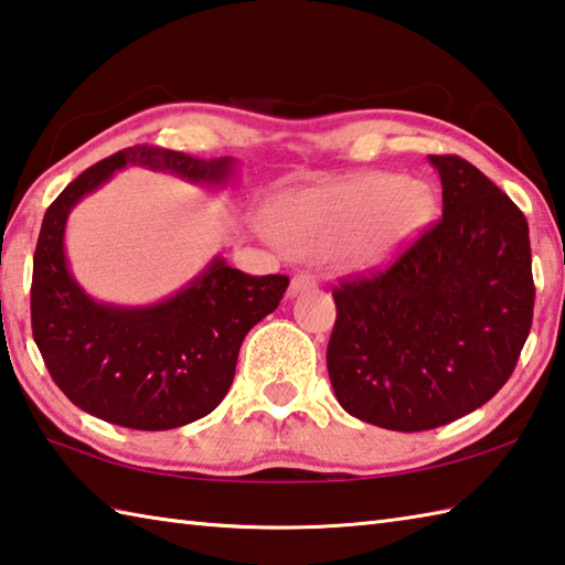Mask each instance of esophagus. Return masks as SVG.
I'll list each match as a JSON object with an SVG mask.
<instances>
[{"label": "esophagus", "instance_id": "obj_1", "mask_svg": "<svg viewBox=\"0 0 565 565\" xmlns=\"http://www.w3.org/2000/svg\"><path fill=\"white\" fill-rule=\"evenodd\" d=\"M308 289H316V279L308 271H301V274H296L294 279H291V286H289V294L291 296H298V294H303V291H308Z\"/></svg>", "mask_w": 565, "mask_h": 565}]
</instances>
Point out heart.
Returning a JSON list of instances; mask_svg holds the SVG:
<instances>
[{
  "label": "heart",
  "instance_id": "1",
  "mask_svg": "<svg viewBox=\"0 0 565 565\" xmlns=\"http://www.w3.org/2000/svg\"><path fill=\"white\" fill-rule=\"evenodd\" d=\"M434 213L422 181L372 171L350 181L286 195L271 210V235L296 257H326L355 267L392 259Z\"/></svg>",
  "mask_w": 565,
  "mask_h": 565
}]
</instances>
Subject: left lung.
<instances>
[{
    "label": "left lung",
    "instance_id": "8db88e82",
    "mask_svg": "<svg viewBox=\"0 0 565 565\" xmlns=\"http://www.w3.org/2000/svg\"><path fill=\"white\" fill-rule=\"evenodd\" d=\"M444 215L392 267L333 289L328 374L360 422L428 430L502 390L532 330L529 225L512 198L460 157H428Z\"/></svg>",
    "mask_w": 565,
    "mask_h": 565
}]
</instances>
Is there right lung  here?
Masks as SVG:
<instances>
[{
    "label": "right lung",
    "instance_id": "obj_1",
    "mask_svg": "<svg viewBox=\"0 0 565 565\" xmlns=\"http://www.w3.org/2000/svg\"><path fill=\"white\" fill-rule=\"evenodd\" d=\"M149 166L220 185L235 161L129 147L83 171L43 215L31 279V330L53 382L83 412L137 430H169L207 416L235 380L242 340L284 298L289 276H249L215 257L195 279L147 308L97 303L68 269L65 220L117 169Z\"/></svg>",
    "mask_w": 565,
    "mask_h": 565
}]
</instances>
